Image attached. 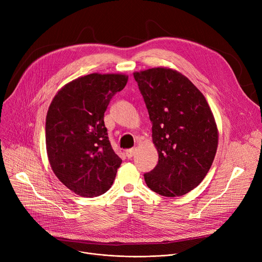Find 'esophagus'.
<instances>
[{
	"label": "esophagus",
	"instance_id": "34e87169",
	"mask_svg": "<svg viewBox=\"0 0 262 262\" xmlns=\"http://www.w3.org/2000/svg\"><path fill=\"white\" fill-rule=\"evenodd\" d=\"M135 148H129V149H126L125 150V155L127 158H132L134 155H135Z\"/></svg>",
	"mask_w": 262,
	"mask_h": 262
}]
</instances>
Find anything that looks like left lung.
<instances>
[{
    "mask_svg": "<svg viewBox=\"0 0 262 262\" xmlns=\"http://www.w3.org/2000/svg\"><path fill=\"white\" fill-rule=\"evenodd\" d=\"M144 99L158 163L144 174L147 187L175 198L198 187L213 162L219 130L204 94L181 72L157 67L134 72Z\"/></svg>",
    "mask_w": 262,
    "mask_h": 262,
    "instance_id": "1",
    "label": "left lung"
}]
</instances>
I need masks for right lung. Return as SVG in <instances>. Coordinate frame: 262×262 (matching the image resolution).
I'll return each instance as SVG.
<instances>
[{
    "label": "right lung",
    "mask_w": 262,
    "mask_h": 262,
    "mask_svg": "<svg viewBox=\"0 0 262 262\" xmlns=\"http://www.w3.org/2000/svg\"><path fill=\"white\" fill-rule=\"evenodd\" d=\"M127 80L122 73H91L62 86L51 102L46 121L50 166L79 196H99L115 181L122 159L110 145L104 114Z\"/></svg>",
    "instance_id": "add662e5"
}]
</instances>
